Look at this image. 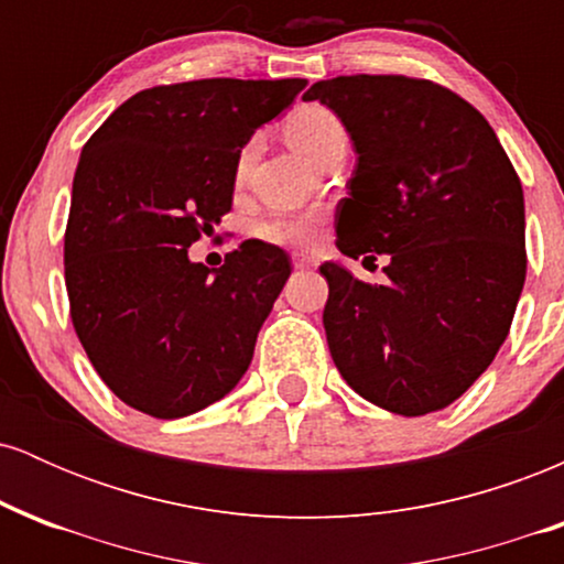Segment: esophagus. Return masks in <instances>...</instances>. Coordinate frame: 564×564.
<instances>
[{"instance_id": "esophagus-1", "label": "esophagus", "mask_w": 564, "mask_h": 564, "mask_svg": "<svg viewBox=\"0 0 564 564\" xmlns=\"http://www.w3.org/2000/svg\"><path fill=\"white\" fill-rule=\"evenodd\" d=\"M291 262H294L296 270L318 268V260H315V257H307V254H294V257H291Z\"/></svg>"}]
</instances>
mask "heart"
Instances as JSON below:
<instances>
[{
	"instance_id": "heart-1",
	"label": "heart",
	"mask_w": 564,
	"mask_h": 564,
	"mask_svg": "<svg viewBox=\"0 0 564 564\" xmlns=\"http://www.w3.org/2000/svg\"><path fill=\"white\" fill-rule=\"evenodd\" d=\"M286 134L296 148L307 159L318 161L323 153L328 151V145H334L336 140H347L345 124L339 121L332 108L318 106V102H310V106L296 108L294 113L286 119ZM251 159H254V140H249L238 151L236 159V177L243 180L249 172ZM321 212L307 209V212H275V215L264 217L262 223H257L254 232L262 241L275 243V246H289V249H310L318 241L321 232Z\"/></svg>"
}]
</instances>
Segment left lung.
Instances as JSON below:
<instances>
[{
    "instance_id": "left-lung-1",
    "label": "left lung",
    "mask_w": 564,
    "mask_h": 564,
    "mask_svg": "<svg viewBox=\"0 0 564 564\" xmlns=\"http://www.w3.org/2000/svg\"><path fill=\"white\" fill-rule=\"evenodd\" d=\"M358 164L336 206L341 254L377 260L390 283L323 262L328 349L373 405L424 416L494 364L525 283V198L494 127L430 79L355 74L315 82ZM364 260V262H366Z\"/></svg>"
}]
</instances>
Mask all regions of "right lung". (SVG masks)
<instances>
[{
    "instance_id": "add662e5",
    "label": "right lung",
    "mask_w": 564,
    "mask_h": 564,
    "mask_svg": "<svg viewBox=\"0 0 564 564\" xmlns=\"http://www.w3.org/2000/svg\"><path fill=\"white\" fill-rule=\"evenodd\" d=\"M304 79L159 84L121 102L82 148L66 225L70 321L116 398L180 419L241 381L291 260L243 241L219 270L187 249L228 215L236 159Z\"/></svg>"
}]
</instances>
